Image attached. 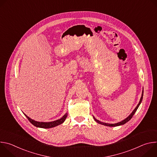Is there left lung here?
<instances>
[{
  "instance_id": "obj_1",
  "label": "left lung",
  "mask_w": 157,
  "mask_h": 157,
  "mask_svg": "<svg viewBox=\"0 0 157 157\" xmlns=\"http://www.w3.org/2000/svg\"><path fill=\"white\" fill-rule=\"evenodd\" d=\"M143 96H144V88H143V90H142V96H141V98H140V101H139V104H137V105L136 106V107L134 109V110L132 111V113L127 117V118H125L124 120H123V121H121V122H117V123H116V124H107V123H105V122H101V121H98V120H97L94 116H93V118H94V121L96 122H98V123H99V124H102V125H105V126H109V127H116V126H119V125H124V124H125V123H127L128 121H129L131 119H132V117H133V116L134 115V114L136 113V112L137 111V109L139 108V105H140V104H141V102H142V99H143Z\"/></svg>"
}]
</instances>
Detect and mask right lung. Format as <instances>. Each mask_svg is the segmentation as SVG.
<instances>
[{"instance_id":"1","label":"right lung","mask_w":157,"mask_h":157,"mask_svg":"<svg viewBox=\"0 0 157 157\" xmlns=\"http://www.w3.org/2000/svg\"><path fill=\"white\" fill-rule=\"evenodd\" d=\"M25 116L27 117V118L29 119V121L30 122V123L32 124L34 126H35L36 127H39V128H52V127H56L57 125H59L63 124L64 122V121L66 120V119L67 117V116H68V113H66L59 119H58V120L55 121L48 122L35 121L32 119L31 118H30L29 117H28L26 114H25Z\"/></svg>"}]
</instances>
